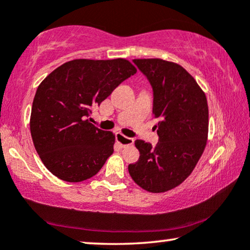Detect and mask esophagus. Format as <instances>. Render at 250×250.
<instances>
[{
  "label": "esophagus",
  "mask_w": 250,
  "mask_h": 250,
  "mask_svg": "<svg viewBox=\"0 0 250 250\" xmlns=\"http://www.w3.org/2000/svg\"><path fill=\"white\" fill-rule=\"evenodd\" d=\"M116 141L119 146H122V148H125V146H133V143H134V139L132 138H127V136L123 135L122 133H116Z\"/></svg>",
  "instance_id": "obj_1"
}]
</instances>
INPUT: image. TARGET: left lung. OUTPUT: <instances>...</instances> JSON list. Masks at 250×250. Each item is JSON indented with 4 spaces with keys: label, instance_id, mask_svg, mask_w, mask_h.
Masks as SVG:
<instances>
[{
    "label": "left lung",
    "instance_id": "obj_1",
    "mask_svg": "<svg viewBox=\"0 0 250 250\" xmlns=\"http://www.w3.org/2000/svg\"><path fill=\"white\" fill-rule=\"evenodd\" d=\"M153 91L152 114L159 141L136 140L140 158L129 164L133 181L149 192H166L192 173L208 135V104L204 91L180 64L163 59H134Z\"/></svg>",
    "mask_w": 250,
    "mask_h": 250
}]
</instances>
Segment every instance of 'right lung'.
I'll return each mask as SVG.
<instances>
[{
	"label": "right lung",
	"mask_w": 250,
	"mask_h": 250,
	"mask_svg": "<svg viewBox=\"0 0 250 250\" xmlns=\"http://www.w3.org/2000/svg\"><path fill=\"white\" fill-rule=\"evenodd\" d=\"M136 73L125 59L68 61L37 87L30 134L47 169L67 182L94 176L114 152L115 135L87 119L122 82Z\"/></svg>",
	"instance_id": "1"
}]
</instances>
